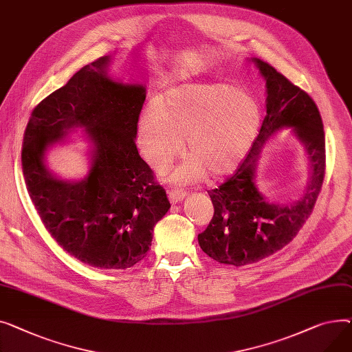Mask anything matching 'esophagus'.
I'll list each match as a JSON object with an SVG mask.
<instances>
[{"mask_svg": "<svg viewBox=\"0 0 352 352\" xmlns=\"http://www.w3.org/2000/svg\"><path fill=\"white\" fill-rule=\"evenodd\" d=\"M186 196V192H183V190H180V189H172V190H169V195H168V197H169V200H170V203H180Z\"/></svg>", "mask_w": 352, "mask_h": 352, "instance_id": "1", "label": "esophagus"}]
</instances>
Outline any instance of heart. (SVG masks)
Here are the masks:
<instances>
[{
    "label": "heart",
    "mask_w": 352,
    "mask_h": 352,
    "mask_svg": "<svg viewBox=\"0 0 352 352\" xmlns=\"http://www.w3.org/2000/svg\"><path fill=\"white\" fill-rule=\"evenodd\" d=\"M261 122L257 98L227 82H190L164 92L139 115L138 143L143 157L163 169L182 149L189 152L168 175L190 184L206 172L220 177L233 172L249 153Z\"/></svg>",
    "instance_id": "heart-1"
}]
</instances>
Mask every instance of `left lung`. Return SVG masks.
Listing matches in <instances>:
<instances>
[{"mask_svg":"<svg viewBox=\"0 0 352 352\" xmlns=\"http://www.w3.org/2000/svg\"><path fill=\"white\" fill-rule=\"evenodd\" d=\"M265 80V108L258 136L236 173L209 192L214 214L197 236L200 249L213 260L236 267L257 263L281 250L311 214L325 173V138L316 102L267 62L252 58ZM280 129H292L303 144L309 180L294 202L274 204L257 189L254 179L265 142Z\"/></svg>","mask_w":352,"mask_h":352,"instance_id":"8db88e82","label":"left lung"}]
</instances>
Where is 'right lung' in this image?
<instances>
[{
	"label": "right lung",
	"instance_id": "1",
	"mask_svg": "<svg viewBox=\"0 0 352 352\" xmlns=\"http://www.w3.org/2000/svg\"><path fill=\"white\" fill-rule=\"evenodd\" d=\"M111 62H91L38 103L21 160L30 197L62 249L92 267L123 270L146 257L170 203L135 143L146 88L111 78ZM78 127L91 143V169L84 179H60L45 153Z\"/></svg>",
	"mask_w": 352,
	"mask_h": 352
}]
</instances>
